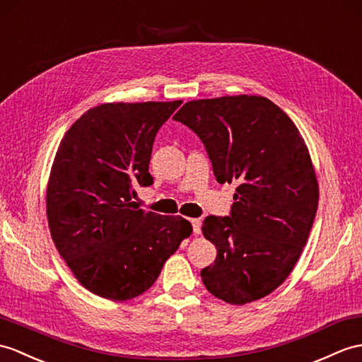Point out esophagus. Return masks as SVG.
Returning a JSON list of instances; mask_svg holds the SVG:
<instances>
[{
	"label": "esophagus",
	"mask_w": 362,
	"mask_h": 362,
	"mask_svg": "<svg viewBox=\"0 0 362 362\" xmlns=\"http://www.w3.org/2000/svg\"><path fill=\"white\" fill-rule=\"evenodd\" d=\"M191 226H192V233L200 234V219H191Z\"/></svg>",
	"instance_id": "obj_1"
}]
</instances>
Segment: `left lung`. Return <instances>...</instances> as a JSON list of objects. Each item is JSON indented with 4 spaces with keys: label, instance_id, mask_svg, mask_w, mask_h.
Instances as JSON below:
<instances>
[{
    "label": "left lung",
    "instance_id": "1",
    "mask_svg": "<svg viewBox=\"0 0 362 362\" xmlns=\"http://www.w3.org/2000/svg\"><path fill=\"white\" fill-rule=\"evenodd\" d=\"M173 119L197 134L217 182H239L230 216L202 225L217 250L200 272L206 290L234 305L270 295L298 262L317 209L316 175L296 124L256 95L194 100Z\"/></svg>",
    "mask_w": 362,
    "mask_h": 362
}]
</instances>
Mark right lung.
I'll list each match as a JSON object with an SVG mask.
<instances>
[{
	"mask_svg": "<svg viewBox=\"0 0 362 362\" xmlns=\"http://www.w3.org/2000/svg\"><path fill=\"white\" fill-rule=\"evenodd\" d=\"M177 102L106 103L89 109L58 146L47 187V221L58 253L83 287L112 300L145 293L192 228L180 216L134 206L151 187L158 129Z\"/></svg>",
	"mask_w": 362,
	"mask_h": 362,
	"instance_id": "add662e5",
	"label": "right lung"
}]
</instances>
